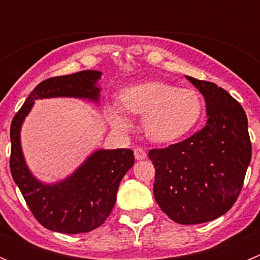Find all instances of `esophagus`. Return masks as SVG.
I'll return each instance as SVG.
<instances>
[{
	"label": "esophagus",
	"instance_id": "34e87169",
	"mask_svg": "<svg viewBox=\"0 0 260 260\" xmlns=\"http://www.w3.org/2000/svg\"><path fill=\"white\" fill-rule=\"evenodd\" d=\"M134 156L137 160H144V158L147 157V153L146 151L143 150V148H141V147H138V148H135L134 150Z\"/></svg>",
	"mask_w": 260,
	"mask_h": 260
}]
</instances>
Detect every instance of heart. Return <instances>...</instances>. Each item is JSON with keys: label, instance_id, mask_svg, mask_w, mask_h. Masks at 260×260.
Masks as SVG:
<instances>
[{"label": "heart", "instance_id": "1", "mask_svg": "<svg viewBox=\"0 0 260 260\" xmlns=\"http://www.w3.org/2000/svg\"><path fill=\"white\" fill-rule=\"evenodd\" d=\"M121 108L116 104L107 108L110 126L117 132L130 128L123 110L143 116L142 127L151 142L173 143L186 137L198 125L203 112L201 96L194 89L177 88L164 82H147L125 88L119 95Z\"/></svg>", "mask_w": 260, "mask_h": 260}]
</instances>
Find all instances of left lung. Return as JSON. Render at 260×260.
Segmentation results:
<instances>
[{"label": "left lung", "instance_id": "left-lung-1", "mask_svg": "<svg viewBox=\"0 0 260 260\" xmlns=\"http://www.w3.org/2000/svg\"><path fill=\"white\" fill-rule=\"evenodd\" d=\"M186 79L203 95L207 122L186 141L151 150L156 169L153 197L173 221L208 222L237 201L251 160L243 108L215 83Z\"/></svg>", "mask_w": 260, "mask_h": 260}]
</instances>
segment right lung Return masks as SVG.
<instances>
[{"instance_id": "obj_1", "label": "right lung", "mask_w": 260, "mask_h": 260, "mask_svg": "<svg viewBox=\"0 0 260 260\" xmlns=\"http://www.w3.org/2000/svg\"><path fill=\"white\" fill-rule=\"evenodd\" d=\"M102 75V71L83 70L41 82L11 122V176L36 220L49 231L77 234L100 226L114 207L119 182L134 165V153L126 148H99L63 180L43 182L34 176L23 155V122L41 99L74 98L98 105Z\"/></svg>"}]
</instances>
